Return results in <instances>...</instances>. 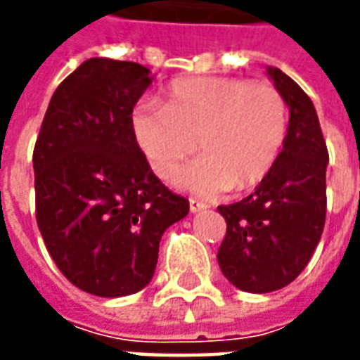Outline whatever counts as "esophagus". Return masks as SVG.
<instances>
[{
    "mask_svg": "<svg viewBox=\"0 0 360 360\" xmlns=\"http://www.w3.org/2000/svg\"><path fill=\"white\" fill-rule=\"evenodd\" d=\"M188 208H191V212L195 214V212L206 210L208 206H206V204H204V202H200V200H195V198H191V200H188Z\"/></svg>",
    "mask_w": 360,
    "mask_h": 360,
    "instance_id": "obj_1",
    "label": "esophagus"
}]
</instances>
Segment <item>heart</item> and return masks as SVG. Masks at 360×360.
I'll return each instance as SVG.
<instances>
[{"mask_svg": "<svg viewBox=\"0 0 360 360\" xmlns=\"http://www.w3.org/2000/svg\"><path fill=\"white\" fill-rule=\"evenodd\" d=\"M134 139L160 179H172L198 146L205 156L173 183L198 196L250 188L278 162L287 134L283 96L271 84L224 77L175 81L164 108L133 111Z\"/></svg>", "mask_w": 360, "mask_h": 360, "instance_id": "obj_1", "label": "heart"}]
</instances>
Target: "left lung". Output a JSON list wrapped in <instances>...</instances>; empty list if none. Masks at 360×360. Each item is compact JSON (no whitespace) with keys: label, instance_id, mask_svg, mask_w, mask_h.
I'll return each mask as SVG.
<instances>
[{"label":"left lung","instance_id":"obj_1","mask_svg":"<svg viewBox=\"0 0 360 360\" xmlns=\"http://www.w3.org/2000/svg\"><path fill=\"white\" fill-rule=\"evenodd\" d=\"M289 108L283 150L255 193L218 206L226 239L218 250L221 274L249 293L289 285L309 264L326 221V167L330 162L312 100L278 67H268Z\"/></svg>","mask_w":360,"mask_h":360}]
</instances>
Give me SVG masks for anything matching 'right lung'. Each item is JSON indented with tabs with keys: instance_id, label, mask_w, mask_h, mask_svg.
Returning a JSON list of instances; mask_svg holds the SVG:
<instances>
[{
	"instance_id": "right-lung-1",
	"label": "right lung",
	"mask_w": 360,
	"mask_h": 360,
	"mask_svg": "<svg viewBox=\"0 0 360 360\" xmlns=\"http://www.w3.org/2000/svg\"><path fill=\"white\" fill-rule=\"evenodd\" d=\"M150 82L133 61L86 59L53 92L36 139L38 229L61 274L96 297L148 285L162 235L188 214L134 139L133 108Z\"/></svg>"
}]
</instances>
